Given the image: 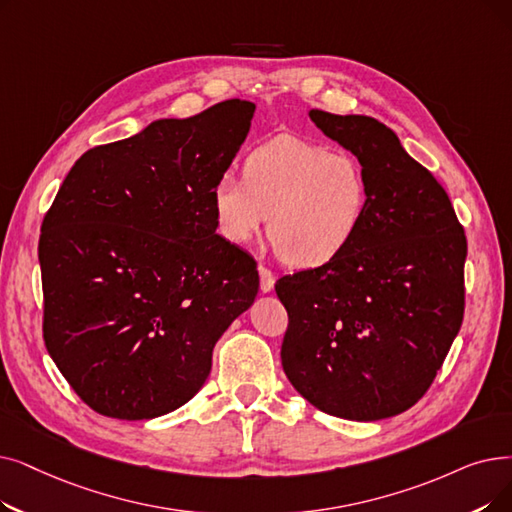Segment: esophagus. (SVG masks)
Here are the masks:
<instances>
[{
    "label": "esophagus",
    "mask_w": 512,
    "mask_h": 512,
    "mask_svg": "<svg viewBox=\"0 0 512 512\" xmlns=\"http://www.w3.org/2000/svg\"><path fill=\"white\" fill-rule=\"evenodd\" d=\"M257 272H259V288H261V293H270L272 288H274V274L265 268V265H259L257 268Z\"/></svg>",
    "instance_id": "34e87169"
}]
</instances>
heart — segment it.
Returning a JSON list of instances; mask_svg holds the SVG:
<instances>
[{
	"mask_svg": "<svg viewBox=\"0 0 512 512\" xmlns=\"http://www.w3.org/2000/svg\"><path fill=\"white\" fill-rule=\"evenodd\" d=\"M370 207L366 167L347 150L278 136L253 148L242 180L221 175L211 190L217 234L249 247L268 217L280 261L316 270L341 257L360 234Z\"/></svg>",
	"mask_w": 512,
	"mask_h": 512,
	"instance_id": "1",
	"label": "heart"
}]
</instances>
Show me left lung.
Listing matches in <instances>:
<instances>
[{"instance_id":"left-lung-1","label":"left lung","mask_w":512,"mask_h":512,"mask_svg":"<svg viewBox=\"0 0 512 512\" xmlns=\"http://www.w3.org/2000/svg\"><path fill=\"white\" fill-rule=\"evenodd\" d=\"M309 117L362 161L370 207L341 257L276 282L282 368L330 416L389 418L427 393L458 335L466 236L446 190L387 125L318 108Z\"/></svg>"}]
</instances>
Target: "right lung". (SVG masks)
I'll list each match as a JSON object with an SVG mask.
<instances>
[{"mask_svg":"<svg viewBox=\"0 0 512 512\" xmlns=\"http://www.w3.org/2000/svg\"><path fill=\"white\" fill-rule=\"evenodd\" d=\"M253 115L234 98L87 150L43 217V341L98 414L144 420L184 406L217 339L255 301V261L215 234L211 209Z\"/></svg>","mask_w":512,"mask_h":512,"instance_id":"add662e5","label":"right lung"}]
</instances>
